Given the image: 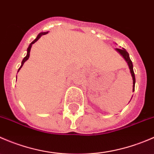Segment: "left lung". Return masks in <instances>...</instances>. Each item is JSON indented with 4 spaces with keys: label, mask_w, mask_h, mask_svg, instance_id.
I'll use <instances>...</instances> for the list:
<instances>
[{
    "label": "left lung",
    "mask_w": 154,
    "mask_h": 154,
    "mask_svg": "<svg viewBox=\"0 0 154 154\" xmlns=\"http://www.w3.org/2000/svg\"><path fill=\"white\" fill-rule=\"evenodd\" d=\"M116 51L122 56V57L125 58V60L127 61V64H128L129 68H130V73H131L132 77H133V91H134L135 90V83H136V78H135V74L134 71H133V63H132L131 60L130 58V56H129V54L127 53V51H126L125 48H122V49H120V48H116Z\"/></svg>",
    "instance_id": "left-lung-1"
}]
</instances>
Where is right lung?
<instances>
[{
    "label": "right lung",
    "instance_id": "right-lung-1",
    "mask_svg": "<svg viewBox=\"0 0 154 154\" xmlns=\"http://www.w3.org/2000/svg\"><path fill=\"white\" fill-rule=\"evenodd\" d=\"M48 32H40L39 34H38V35H37V37L36 38H35V39L33 40V41L32 42L30 43V44H29V47H28V48H27V56H26L25 57H24V59H23V60H22V62H21V67H20L19 68H18V71H19V70L21 69V67H22L23 66V65H24V63H25L26 61H27V60H28L29 59V52H30V49H31V47H32V44H34V43L36 41H38V38H40V37L42 36V35H45V34H47ZM16 78H17V77H16Z\"/></svg>",
    "mask_w": 154,
    "mask_h": 154
}]
</instances>
